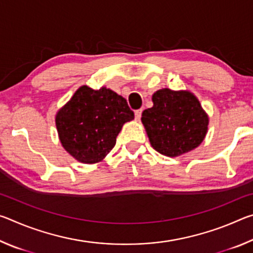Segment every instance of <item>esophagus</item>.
Listing matches in <instances>:
<instances>
[{
	"label": "esophagus",
	"instance_id": "34e87169",
	"mask_svg": "<svg viewBox=\"0 0 253 253\" xmlns=\"http://www.w3.org/2000/svg\"><path fill=\"white\" fill-rule=\"evenodd\" d=\"M142 109H138V110H136L135 111V119L136 121H139L140 119V117H142Z\"/></svg>",
	"mask_w": 253,
	"mask_h": 253
}]
</instances>
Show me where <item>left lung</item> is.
<instances>
[{"mask_svg":"<svg viewBox=\"0 0 253 253\" xmlns=\"http://www.w3.org/2000/svg\"><path fill=\"white\" fill-rule=\"evenodd\" d=\"M142 123L152 147L162 155L176 157L200 146L208 132L209 116L194 93L163 88L152 96Z\"/></svg>","mask_w":253,"mask_h":253,"instance_id":"obj_1","label":"left lung"}]
</instances>
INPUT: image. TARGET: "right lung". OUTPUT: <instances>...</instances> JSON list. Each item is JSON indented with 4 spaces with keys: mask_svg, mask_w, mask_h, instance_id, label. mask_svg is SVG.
<instances>
[{
    "mask_svg": "<svg viewBox=\"0 0 253 253\" xmlns=\"http://www.w3.org/2000/svg\"><path fill=\"white\" fill-rule=\"evenodd\" d=\"M134 119L125 98L110 89L81 85L55 115L60 143L84 164L101 162L116 144L124 124Z\"/></svg>",
    "mask_w": 253,
    "mask_h": 253,
    "instance_id": "1",
    "label": "right lung"
}]
</instances>
